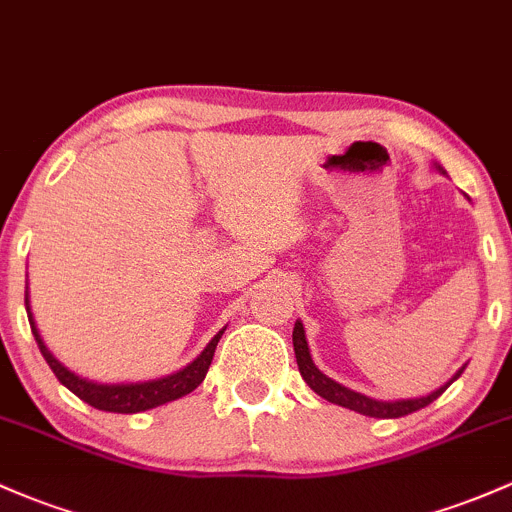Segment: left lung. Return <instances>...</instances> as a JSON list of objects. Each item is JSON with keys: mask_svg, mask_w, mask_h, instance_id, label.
I'll return each instance as SVG.
<instances>
[{"mask_svg": "<svg viewBox=\"0 0 512 512\" xmlns=\"http://www.w3.org/2000/svg\"><path fill=\"white\" fill-rule=\"evenodd\" d=\"M293 346H295V359H298L300 376L305 378L307 386L315 390L317 395H322L324 400H329V403H334V405H342V408L361 412V415H368V417H381V420H390V417H403V415H410V412H415L420 408H427L432 400H437L444 390L452 386L456 378L461 376V371L466 368V366H461L452 381L444 383L442 388H437L430 395H422V398H412V400H390L388 403V400H376V398H368V395L356 393V390L346 388V386H342V383H337V381H332L329 376H324L320 368L315 366V361H312L310 346H307V339H305V327H302L300 320L295 322V329H293Z\"/></svg>", "mask_w": 512, "mask_h": 512, "instance_id": "1", "label": "left lung"}]
</instances>
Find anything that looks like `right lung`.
<instances>
[{
	"mask_svg": "<svg viewBox=\"0 0 512 512\" xmlns=\"http://www.w3.org/2000/svg\"><path fill=\"white\" fill-rule=\"evenodd\" d=\"M26 315H29V324L31 332H34L38 349H41L43 359L46 364L51 366V371L56 373V378L63 383L65 388L73 390L80 400H85L87 405L92 408L104 410V412H122V415H131V412H144L151 408H158V405H166L170 400H178L183 395H188L205 381L207 368L212 364L214 349H217V342L222 339V332H217L212 337V342L205 346L200 356H197L192 364H188L180 371L170 373V376L156 378V381H144V383H95L87 381V378L78 376L70 368H65L56 356L51 354L46 342L41 339V332H38L34 315H31V305H29V285H26Z\"/></svg>",
	"mask_w": 512,
	"mask_h": 512,
	"instance_id": "add662e5",
	"label": "right lung"
}]
</instances>
